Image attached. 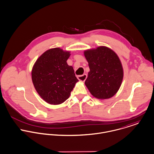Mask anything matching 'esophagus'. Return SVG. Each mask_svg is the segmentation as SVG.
Returning <instances> with one entry per match:
<instances>
[{
    "instance_id": "obj_1",
    "label": "esophagus",
    "mask_w": 154,
    "mask_h": 154,
    "mask_svg": "<svg viewBox=\"0 0 154 154\" xmlns=\"http://www.w3.org/2000/svg\"><path fill=\"white\" fill-rule=\"evenodd\" d=\"M87 74H83V75H78L77 76V79L79 80H80V81H82V82H85V80H86V79H87Z\"/></svg>"
}]
</instances>
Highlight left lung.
<instances>
[{
    "label": "left lung",
    "mask_w": 154,
    "mask_h": 154,
    "mask_svg": "<svg viewBox=\"0 0 154 154\" xmlns=\"http://www.w3.org/2000/svg\"><path fill=\"white\" fill-rule=\"evenodd\" d=\"M90 71L85 85L93 96L105 99L119 90L123 79V69L117 55L111 49L100 46L85 51Z\"/></svg>",
    "instance_id": "left-lung-1"
}]
</instances>
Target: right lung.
I'll list each match as a JSON object with an SVG mask.
<instances>
[{
	"mask_svg": "<svg viewBox=\"0 0 154 154\" xmlns=\"http://www.w3.org/2000/svg\"><path fill=\"white\" fill-rule=\"evenodd\" d=\"M70 52L56 48L44 52L35 61L31 72L34 86L47 103L58 105L65 101L79 80L66 61Z\"/></svg>",
	"mask_w": 154,
	"mask_h": 154,
	"instance_id": "1",
	"label": "right lung"
}]
</instances>
